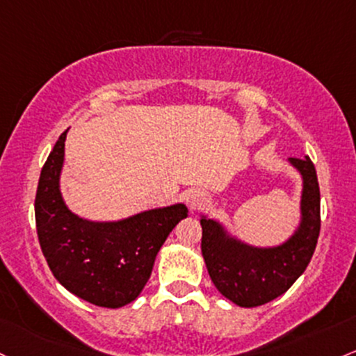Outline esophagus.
I'll use <instances>...</instances> for the list:
<instances>
[{"label":"esophagus","mask_w":356,"mask_h":356,"mask_svg":"<svg viewBox=\"0 0 356 356\" xmlns=\"http://www.w3.org/2000/svg\"><path fill=\"white\" fill-rule=\"evenodd\" d=\"M184 199H186V204L189 206V209L196 211L206 202V194L202 193L201 189H189L186 193Z\"/></svg>","instance_id":"obj_1"}]
</instances>
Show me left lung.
Segmentation results:
<instances>
[{
  "label": "left lung",
  "mask_w": 356,
  "mask_h": 356,
  "mask_svg": "<svg viewBox=\"0 0 356 356\" xmlns=\"http://www.w3.org/2000/svg\"><path fill=\"white\" fill-rule=\"evenodd\" d=\"M302 179L299 222L286 241L255 247L232 235L221 221L201 214V252L218 291L240 307H257L282 296L309 265L318 243L319 184L309 157L289 159Z\"/></svg>",
  "instance_id": "1"
}]
</instances>
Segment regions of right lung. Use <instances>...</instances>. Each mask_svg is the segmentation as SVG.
Segmentation results:
<instances>
[{
    "label": "right lung",
    "instance_id": "1",
    "mask_svg": "<svg viewBox=\"0 0 356 356\" xmlns=\"http://www.w3.org/2000/svg\"><path fill=\"white\" fill-rule=\"evenodd\" d=\"M65 138L67 131L58 136L38 179V241L54 277L69 292L95 306L118 309L143 291L159 250L187 218V208L175 202L115 221L77 216L60 193Z\"/></svg>",
    "mask_w": 356,
    "mask_h": 356
}]
</instances>
